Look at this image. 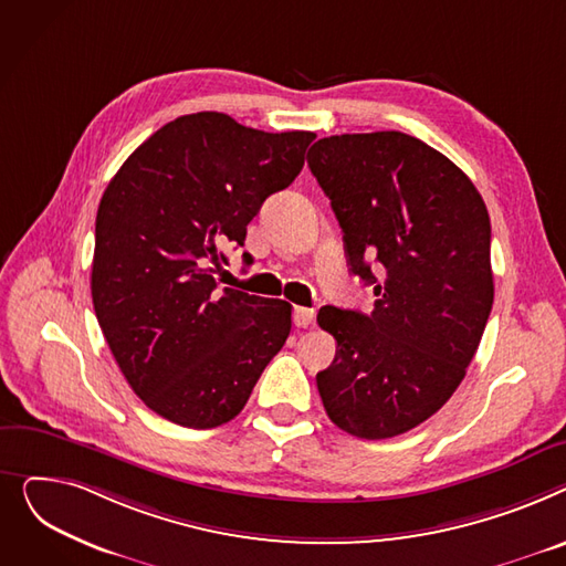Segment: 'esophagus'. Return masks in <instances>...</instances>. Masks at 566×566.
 <instances>
[{
    "mask_svg": "<svg viewBox=\"0 0 566 566\" xmlns=\"http://www.w3.org/2000/svg\"><path fill=\"white\" fill-rule=\"evenodd\" d=\"M313 311L311 308H302V306H296L294 308V313H292V322H294V326L296 328H306V326H311L313 324Z\"/></svg>",
    "mask_w": 566,
    "mask_h": 566,
    "instance_id": "34e87169",
    "label": "esophagus"
}]
</instances>
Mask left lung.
<instances>
[{
  "mask_svg": "<svg viewBox=\"0 0 566 566\" xmlns=\"http://www.w3.org/2000/svg\"><path fill=\"white\" fill-rule=\"evenodd\" d=\"M308 166L343 228L349 272L375 311L324 306L336 338L317 373L343 431L379 441L434 416L467 377L493 306L491 221L457 164L405 132L319 139Z\"/></svg>",
  "mask_w": 566,
  "mask_h": 566,
  "instance_id": "left-lung-1",
  "label": "left lung"
}]
</instances>
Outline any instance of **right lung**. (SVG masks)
<instances>
[{
	"instance_id": "obj_1",
	"label": "right lung",
	"mask_w": 566,
	"mask_h": 566,
	"mask_svg": "<svg viewBox=\"0 0 566 566\" xmlns=\"http://www.w3.org/2000/svg\"><path fill=\"white\" fill-rule=\"evenodd\" d=\"M313 132H262L219 112L159 127L107 185L91 296L127 384L191 429L235 418L292 328V306L219 290L221 249L244 247L264 198L304 169Z\"/></svg>"
}]
</instances>
